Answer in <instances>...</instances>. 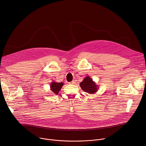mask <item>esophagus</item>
<instances>
[{"mask_svg": "<svg viewBox=\"0 0 146 146\" xmlns=\"http://www.w3.org/2000/svg\"><path fill=\"white\" fill-rule=\"evenodd\" d=\"M70 84H75V81H74V80L72 81V82H70Z\"/></svg>", "mask_w": 146, "mask_h": 146, "instance_id": "34e87169", "label": "esophagus"}]
</instances>
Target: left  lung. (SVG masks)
Instances as JSON below:
<instances>
[{
    "label": "left lung",
    "instance_id": "1",
    "mask_svg": "<svg viewBox=\"0 0 146 146\" xmlns=\"http://www.w3.org/2000/svg\"><path fill=\"white\" fill-rule=\"evenodd\" d=\"M80 86L83 91L90 94H95L98 90V86L89 76L84 78L80 83Z\"/></svg>",
    "mask_w": 146,
    "mask_h": 146
}]
</instances>
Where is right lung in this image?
<instances>
[{
  "instance_id": "right-lung-1",
  "label": "right lung",
  "mask_w": 146,
  "mask_h": 146,
  "mask_svg": "<svg viewBox=\"0 0 146 146\" xmlns=\"http://www.w3.org/2000/svg\"><path fill=\"white\" fill-rule=\"evenodd\" d=\"M64 86V82H52L50 85V90L55 94H58L59 92L61 90L62 86Z\"/></svg>"
}]
</instances>
